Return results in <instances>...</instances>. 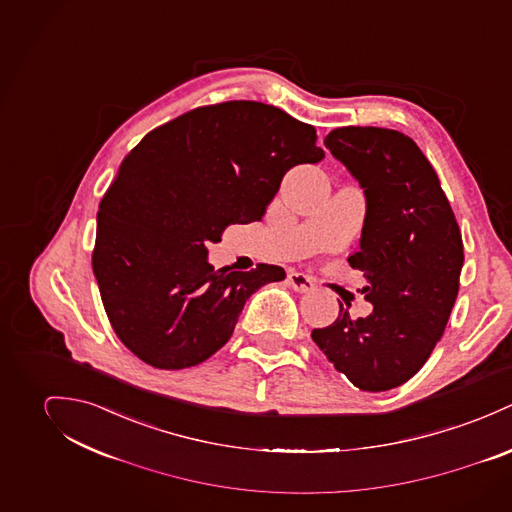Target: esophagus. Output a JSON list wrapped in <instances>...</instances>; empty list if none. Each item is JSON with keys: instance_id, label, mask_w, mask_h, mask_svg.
Instances as JSON below:
<instances>
[{"instance_id": "1", "label": "esophagus", "mask_w": 512, "mask_h": 512, "mask_svg": "<svg viewBox=\"0 0 512 512\" xmlns=\"http://www.w3.org/2000/svg\"><path fill=\"white\" fill-rule=\"evenodd\" d=\"M288 284L292 286V290H296V292H300V294L312 292V290L316 288L310 277H306L304 273H296V271L288 273Z\"/></svg>"}]
</instances>
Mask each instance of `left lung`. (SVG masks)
<instances>
[{"label":"left lung","mask_w":512,"mask_h":512,"mask_svg":"<svg viewBox=\"0 0 512 512\" xmlns=\"http://www.w3.org/2000/svg\"><path fill=\"white\" fill-rule=\"evenodd\" d=\"M326 149L359 182L365 220L349 265L363 271L373 312L338 320L312 340L355 387L389 391L414 377L452 314L463 243L438 174L418 145L395 129L338 127Z\"/></svg>","instance_id":"obj_1"}]
</instances>
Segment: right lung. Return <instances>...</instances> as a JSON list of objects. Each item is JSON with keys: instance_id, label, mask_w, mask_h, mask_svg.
I'll return each instance as SVG.
<instances>
[{"instance_id": "obj_1", "label": "right lung", "mask_w": 512, "mask_h": 512, "mask_svg": "<svg viewBox=\"0 0 512 512\" xmlns=\"http://www.w3.org/2000/svg\"><path fill=\"white\" fill-rule=\"evenodd\" d=\"M322 159L312 125L261 102L204 106L145 135L100 204L92 255L123 345L157 369L194 367L226 345L249 296L286 273L216 271L206 245L259 222L284 174Z\"/></svg>"}]
</instances>
